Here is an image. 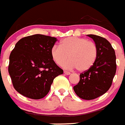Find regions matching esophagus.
Returning <instances> with one entry per match:
<instances>
[{
    "label": "esophagus",
    "instance_id": "34e87169",
    "mask_svg": "<svg viewBox=\"0 0 125 125\" xmlns=\"http://www.w3.org/2000/svg\"><path fill=\"white\" fill-rule=\"evenodd\" d=\"M64 73L65 75H70V73L68 72H66V71H64Z\"/></svg>",
    "mask_w": 125,
    "mask_h": 125
}]
</instances>
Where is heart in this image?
<instances>
[{
	"instance_id": "1",
	"label": "heart",
	"mask_w": 125,
	"mask_h": 125,
	"mask_svg": "<svg viewBox=\"0 0 125 125\" xmlns=\"http://www.w3.org/2000/svg\"><path fill=\"white\" fill-rule=\"evenodd\" d=\"M51 56L55 62L63 64L68 70L76 68L79 72H85L92 67L97 57V48L94 42L85 38L69 37L61 41L60 46H53L51 49Z\"/></svg>"
}]
</instances>
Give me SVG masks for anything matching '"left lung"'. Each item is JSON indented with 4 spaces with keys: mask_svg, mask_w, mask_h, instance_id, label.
Listing matches in <instances>:
<instances>
[{
    "mask_svg": "<svg viewBox=\"0 0 125 125\" xmlns=\"http://www.w3.org/2000/svg\"><path fill=\"white\" fill-rule=\"evenodd\" d=\"M97 48V57L93 66L80 74L73 90L80 98L92 100L105 94L112 85L116 72V57L111 44L104 38L87 35Z\"/></svg>",
    "mask_w": 125,
    "mask_h": 125,
    "instance_id": "left-lung-1",
    "label": "left lung"
}]
</instances>
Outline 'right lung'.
I'll return each mask as SVG.
<instances>
[{
    "mask_svg": "<svg viewBox=\"0 0 125 125\" xmlns=\"http://www.w3.org/2000/svg\"><path fill=\"white\" fill-rule=\"evenodd\" d=\"M57 41L55 37L35 34L17 42L10 55L8 72L19 94L33 99L43 98L53 79L63 73L51 56Z\"/></svg>",
    "mask_w": 125,
    "mask_h": 125,
    "instance_id": "obj_1",
    "label": "right lung"
}]
</instances>
